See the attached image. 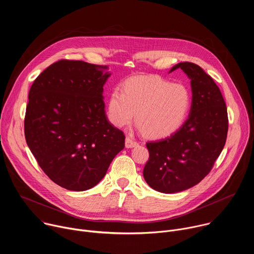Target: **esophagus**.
Wrapping results in <instances>:
<instances>
[{
	"label": "esophagus",
	"mask_w": 254,
	"mask_h": 254,
	"mask_svg": "<svg viewBox=\"0 0 254 254\" xmlns=\"http://www.w3.org/2000/svg\"><path fill=\"white\" fill-rule=\"evenodd\" d=\"M137 144H138V143H137L133 138H131L130 136H127V138H126V148L130 149V148L136 147Z\"/></svg>",
	"instance_id": "34e87169"
}]
</instances>
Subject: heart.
I'll use <instances>...</instances> for the list:
<instances>
[{"instance_id":"1","label":"heart","mask_w":254,"mask_h":254,"mask_svg":"<svg viewBox=\"0 0 254 254\" xmlns=\"http://www.w3.org/2000/svg\"><path fill=\"white\" fill-rule=\"evenodd\" d=\"M191 93L182 84L159 76H136L123 84V92L115 88L108 98L107 115L119 127L135 122L143 133L154 138L177 130L191 107Z\"/></svg>"}]
</instances>
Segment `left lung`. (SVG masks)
Wrapping results in <instances>:
<instances>
[{"mask_svg": "<svg viewBox=\"0 0 254 254\" xmlns=\"http://www.w3.org/2000/svg\"><path fill=\"white\" fill-rule=\"evenodd\" d=\"M191 80L192 103L187 121L168 137L147 142L150 159L143 178L154 190L172 194L187 190L209 174L227 137V108L219 87L192 62H181Z\"/></svg>", "mask_w": 254, "mask_h": 254, "instance_id": "left-lung-1", "label": "left lung"}]
</instances>
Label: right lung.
I'll list each match as a JSON object with an SVG mask.
<instances>
[{"label":"right lung","mask_w":254,"mask_h":254,"mask_svg":"<svg viewBox=\"0 0 254 254\" xmlns=\"http://www.w3.org/2000/svg\"><path fill=\"white\" fill-rule=\"evenodd\" d=\"M107 66L60 60L35 79L25 116L28 147L44 173L70 191H85L105 176L125 148V134L106 118Z\"/></svg>","instance_id":"obj_1"}]
</instances>
